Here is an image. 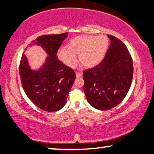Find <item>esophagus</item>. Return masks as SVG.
<instances>
[{"label": "esophagus", "mask_w": 154, "mask_h": 154, "mask_svg": "<svg viewBox=\"0 0 154 154\" xmlns=\"http://www.w3.org/2000/svg\"><path fill=\"white\" fill-rule=\"evenodd\" d=\"M82 76V72H76V77H81Z\"/></svg>", "instance_id": "1"}]
</instances>
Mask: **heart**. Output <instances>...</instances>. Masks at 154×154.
Returning a JSON list of instances; mask_svg holds the SVG:
<instances>
[{"instance_id": "heart-1", "label": "heart", "mask_w": 154, "mask_h": 154, "mask_svg": "<svg viewBox=\"0 0 154 154\" xmlns=\"http://www.w3.org/2000/svg\"><path fill=\"white\" fill-rule=\"evenodd\" d=\"M109 38L105 35L98 36L84 35L76 36L67 47L61 48L58 52L59 59L69 67H74L80 62L86 67H93L103 60L109 48Z\"/></svg>"}]
</instances>
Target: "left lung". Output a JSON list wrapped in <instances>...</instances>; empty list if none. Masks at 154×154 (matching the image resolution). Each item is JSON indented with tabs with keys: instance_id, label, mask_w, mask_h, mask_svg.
Wrapping results in <instances>:
<instances>
[{
	"instance_id": "1",
	"label": "left lung",
	"mask_w": 154,
	"mask_h": 154,
	"mask_svg": "<svg viewBox=\"0 0 154 154\" xmlns=\"http://www.w3.org/2000/svg\"><path fill=\"white\" fill-rule=\"evenodd\" d=\"M111 41L103 60L83 71V91L90 105L106 111L119 105L126 97L133 77V62L124 43L108 35Z\"/></svg>"
}]
</instances>
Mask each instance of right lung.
<instances>
[{
	"mask_svg": "<svg viewBox=\"0 0 154 154\" xmlns=\"http://www.w3.org/2000/svg\"><path fill=\"white\" fill-rule=\"evenodd\" d=\"M67 36L68 32L42 35L31 42L43 48L48 55L38 71L30 69L25 54L21 58L20 75L23 89L37 107L45 111H57L63 107L76 78L73 70L57 56Z\"/></svg>",
	"mask_w": 154,
	"mask_h": 154,
	"instance_id": "obj_1",
	"label": "right lung"
}]
</instances>
